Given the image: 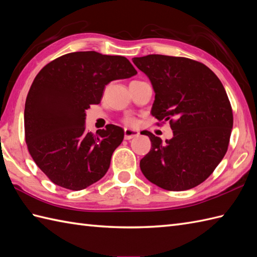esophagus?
I'll return each instance as SVG.
<instances>
[{
    "instance_id": "34e87169",
    "label": "esophagus",
    "mask_w": 257,
    "mask_h": 257,
    "mask_svg": "<svg viewBox=\"0 0 257 257\" xmlns=\"http://www.w3.org/2000/svg\"><path fill=\"white\" fill-rule=\"evenodd\" d=\"M140 135V133L138 131H134V130H131V128H125L124 130V138L125 140H132L134 138H138Z\"/></svg>"
}]
</instances>
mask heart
I'll use <instances>...</instances> for the list:
<instances>
[{
	"label": "heart",
	"instance_id": "heart-1",
	"mask_svg": "<svg viewBox=\"0 0 257 257\" xmlns=\"http://www.w3.org/2000/svg\"><path fill=\"white\" fill-rule=\"evenodd\" d=\"M124 123L126 125H135L136 124V118L133 116H126L124 118Z\"/></svg>",
	"mask_w": 257,
	"mask_h": 257
}]
</instances>
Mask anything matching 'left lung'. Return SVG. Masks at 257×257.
<instances>
[{
	"mask_svg": "<svg viewBox=\"0 0 257 257\" xmlns=\"http://www.w3.org/2000/svg\"><path fill=\"white\" fill-rule=\"evenodd\" d=\"M155 90L152 115L169 121L174 132L165 143L146 131L152 148L141 159L142 173L169 191L200 185L224 157L233 113L223 84L201 62L185 57L147 55L133 58Z\"/></svg>",
	"mask_w": 257,
	"mask_h": 257,
	"instance_id": "obj_1",
	"label": "left lung"
}]
</instances>
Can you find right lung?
Returning <instances> with one entry per match:
<instances>
[{
	"instance_id": "add662e5",
	"label": "right lung",
	"mask_w": 257,
	"mask_h": 257,
	"mask_svg": "<svg viewBox=\"0 0 257 257\" xmlns=\"http://www.w3.org/2000/svg\"><path fill=\"white\" fill-rule=\"evenodd\" d=\"M136 73L125 57L96 51L60 56L37 73L25 102V141L34 162L55 185L78 191L106 174L124 131L107 124L88 133L85 110L100 103L107 83Z\"/></svg>"
}]
</instances>
